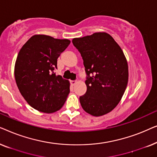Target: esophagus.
<instances>
[{"label": "esophagus", "mask_w": 157, "mask_h": 157, "mask_svg": "<svg viewBox=\"0 0 157 157\" xmlns=\"http://www.w3.org/2000/svg\"><path fill=\"white\" fill-rule=\"evenodd\" d=\"M76 82H77L76 81H71V84L72 86H74L76 83Z\"/></svg>", "instance_id": "obj_1"}]
</instances>
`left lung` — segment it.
<instances>
[{
    "label": "left lung",
    "mask_w": 157,
    "mask_h": 157,
    "mask_svg": "<svg viewBox=\"0 0 157 157\" xmlns=\"http://www.w3.org/2000/svg\"><path fill=\"white\" fill-rule=\"evenodd\" d=\"M81 53L86 74L87 86L80 96L86 112L100 117L112 111L123 96L128 83V64L121 48L106 33L72 40Z\"/></svg>",
    "instance_id": "left-lung-1"
}]
</instances>
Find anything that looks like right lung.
Wrapping results in <instances>:
<instances>
[{"label":"right lung","mask_w":157,"mask_h":157,"mask_svg":"<svg viewBox=\"0 0 157 157\" xmlns=\"http://www.w3.org/2000/svg\"><path fill=\"white\" fill-rule=\"evenodd\" d=\"M68 39L33 36L19 51L15 78L30 106L44 113L59 110L70 92L69 81L54 72L57 59L70 44Z\"/></svg>","instance_id":"right-lung-1"}]
</instances>
